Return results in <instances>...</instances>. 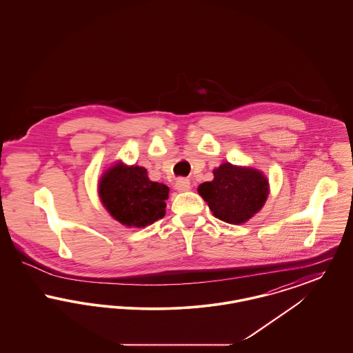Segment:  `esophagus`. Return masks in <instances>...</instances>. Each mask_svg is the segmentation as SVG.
Listing matches in <instances>:
<instances>
[{
  "label": "esophagus",
  "instance_id": "obj_1",
  "mask_svg": "<svg viewBox=\"0 0 353 353\" xmlns=\"http://www.w3.org/2000/svg\"><path fill=\"white\" fill-rule=\"evenodd\" d=\"M174 188L179 192H188V190H190V181L188 179H179L174 184Z\"/></svg>",
  "mask_w": 353,
  "mask_h": 353
}]
</instances>
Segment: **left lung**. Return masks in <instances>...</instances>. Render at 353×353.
I'll return each instance as SVG.
<instances>
[{
	"instance_id": "8db88e82",
	"label": "left lung",
	"mask_w": 353,
	"mask_h": 353,
	"mask_svg": "<svg viewBox=\"0 0 353 353\" xmlns=\"http://www.w3.org/2000/svg\"><path fill=\"white\" fill-rule=\"evenodd\" d=\"M213 174L214 179L202 183L197 190L213 216L223 222L245 223L263 208L269 197V180L258 169L223 163Z\"/></svg>"
}]
</instances>
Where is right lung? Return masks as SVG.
<instances>
[{"label":"right lung","instance_id":"obj_1","mask_svg":"<svg viewBox=\"0 0 353 353\" xmlns=\"http://www.w3.org/2000/svg\"><path fill=\"white\" fill-rule=\"evenodd\" d=\"M98 193L104 209L127 228H145L165 216L169 188L151 181L144 167L115 163L101 174Z\"/></svg>","mask_w":353,"mask_h":353}]
</instances>
